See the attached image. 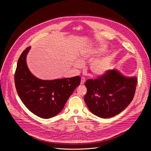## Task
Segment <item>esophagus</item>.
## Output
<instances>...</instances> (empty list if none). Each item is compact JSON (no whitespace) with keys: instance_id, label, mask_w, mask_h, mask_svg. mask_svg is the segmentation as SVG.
<instances>
[{"instance_id":"1","label":"esophagus","mask_w":151,"mask_h":151,"mask_svg":"<svg viewBox=\"0 0 151 151\" xmlns=\"http://www.w3.org/2000/svg\"><path fill=\"white\" fill-rule=\"evenodd\" d=\"M85 82V78L84 77H82L81 78V84L83 85Z\"/></svg>"}]
</instances>
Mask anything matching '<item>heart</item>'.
<instances>
[{
	"mask_svg": "<svg viewBox=\"0 0 151 151\" xmlns=\"http://www.w3.org/2000/svg\"><path fill=\"white\" fill-rule=\"evenodd\" d=\"M104 49L100 48L98 49H92L87 50L81 55V59L83 62L85 60L92 61L96 57L100 55L104 52ZM109 63L108 58L103 57L91 61L88 66V69L92 75L95 76H99L103 75L107 69ZM75 66L77 68H81L83 66V63L81 60H76Z\"/></svg>",
	"mask_w": 151,
	"mask_h": 151,
	"instance_id": "1",
	"label": "heart"
}]
</instances>
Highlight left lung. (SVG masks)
Instances as JSON below:
<instances>
[{
	"instance_id": "1",
	"label": "left lung",
	"mask_w": 151,
	"mask_h": 151,
	"mask_svg": "<svg viewBox=\"0 0 151 151\" xmlns=\"http://www.w3.org/2000/svg\"><path fill=\"white\" fill-rule=\"evenodd\" d=\"M137 85L136 77L127 78L115 70H106L96 79L85 82L87 92L84 100L94 115L102 118H111L131 103Z\"/></svg>"
}]
</instances>
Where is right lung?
<instances>
[{
	"label": "right lung",
	"instance_id": "obj_1",
	"mask_svg": "<svg viewBox=\"0 0 151 151\" xmlns=\"http://www.w3.org/2000/svg\"><path fill=\"white\" fill-rule=\"evenodd\" d=\"M30 47L21 53L14 75L15 88L23 104L33 114L48 119L61 111L68 99L81 82V77L52 81L41 80L29 71L26 55Z\"/></svg>",
	"mask_w": 151,
	"mask_h": 151
}]
</instances>
